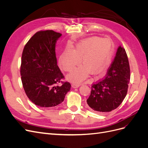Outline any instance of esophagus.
Here are the masks:
<instances>
[{"instance_id": "34e87169", "label": "esophagus", "mask_w": 148, "mask_h": 148, "mask_svg": "<svg viewBox=\"0 0 148 148\" xmlns=\"http://www.w3.org/2000/svg\"><path fill=\"white\" fill-rule=\"evenodd\" d=\"M71 86H72L73 88H78L79 86V84H71Z\"/></svg>"}]
</instances>
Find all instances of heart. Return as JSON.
Returning a JSON list of instances; mask_svg holds the SVG:
<instances>
[{"label":"heart","instance_id":"1","mask_svg":"<svg viewBox=\"0 0 148 148\" xmlns=\"http://www.w3.org/2000/svg\"><path fill=\"white\" fill-rule=\"evenodd\" d=\"M114 51L112 41L107 38L94 36L80 41L73 50L67 48L62 53L59 64L64 71L70 72L79 63L83 65L69 75L71 82L78 84L90 73L102 74L110 66Z\"/></svg>","mask_w":148,"mask_h":148}]
</instances>
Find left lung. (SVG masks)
<instances>
[{
	"label": "left lung",
	"mask_w": 148,
	"mask_h": 148,
	"mask_svg": "<svg viewBox=\"0 0 148 148\" xmlns=\"http://www.w3.org/2000/svg\"><path fill=\"white\" fill-rule=\"evenodd\" d=\"M130 79L127 54L125 49L119 46L104 78L92 84L87 104L97 112H109L117 109L127 95Z\"/></svg>",
	"instance_id": "8db88e82"
}]
</instances>
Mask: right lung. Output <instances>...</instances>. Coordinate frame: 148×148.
Listing matches in <instances>:
<instances>
[{
  "label": "right lung",
  "instance_id": "obj_1",
  "mask_svg": "<svg viewBox=\"0 0 148 148\" xmlns=\"http://www.w3.org/2000/svg\"><path fill=\"white\" fill-rule=\"evenodd\" d=\"M61 36L53 30L39 31L26 44L22 53L20 74L24 90L39 107L57 106L70 90V83L62 81L64 76L57 64L56 43Z\"/></svg>",
  "mask_w": 148,
  "mask_h": 148
}]
</instances>
